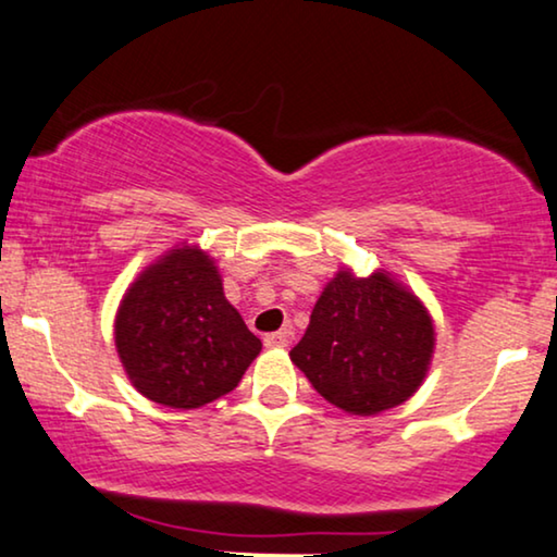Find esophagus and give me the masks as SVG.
Masks as SVG:
<instances>
[{
  "label": "esophagus",
  "mask_w": 557,
  "mask_h": 557,
  "mask_svg": "<svg viewBox=\"0 0 557 557\" xmlns=\"http://www.w3.org/2000/svg\"><path fill=\"white\" fill-rule=\"evenodd\" d=\"M289 341H293V327H282L277 333L264 335V346L268 348H285Z\"/></svg>",
  "instance_id": "obj_1"
}]
</instances>
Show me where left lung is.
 <instances>
[{
  "label": "left lung",
  "instance_id": "left-lung-1",
  "mask_svg": "<svg viewBox=\"0 0 557 557\" xmlns=\"http://www.w3.org/2000/svg\"><path fill=\"white\" fill-rule=\"evenodd\" d=\"M432 354L434 325L417 295L383 272L343 270L318 297L289 358L325 401L371 417L413 396Z\"/></svg>",
  "mask_w": 557,
  "mask_h": 557
}]
</instances>
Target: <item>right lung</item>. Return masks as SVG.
<instances>
[{
    "label": "right lung",
    "mask_w": 557,
    "mask_h": 557,
    "mask_svg": "<svg viewBox=\"0 0 557 557\" xmlns=\"http://www.w3.org/2000/svg\"><path fill=\"white\" fill-rule=\"evenodd\" d=\"M115 348L133 386L171 409L230 394L262 343L224 297L201 249H171L125 293Z\"/></svg>",
    "instance_id": "obj_1"
}]
</instances>
